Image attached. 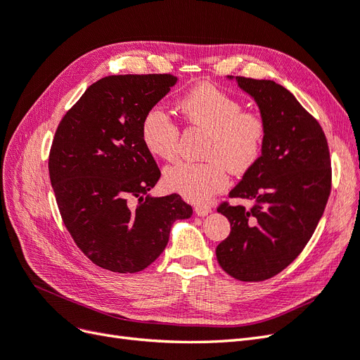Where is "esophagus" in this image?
Returning <instances> with one entry per match:
<instances>
[{
  "mask_svg": "<svg viewBox=\"0 0 360 360\" xmlns=\"http://www.w3.org/2000/svg\"><path fill=\"white\" fill-rule=\"evenodd\" d=\"M193 210L198 216H207L209 213H212V207L209 204H197L193 207Z\"/></svg>",
  "mask_w": 360,
  "mask_h": 360,
  "instance_id": "obj_1",
  "label": "esophagus"
}]
</instances>
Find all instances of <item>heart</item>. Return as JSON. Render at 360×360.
<instances>
[{"mask_svg":"<svg viewBox=\"0 0 360 360\" xmlns=\"http://www.w3.org/2000/svg\"><path fill=\"white\" fill-rule=\"evenodd\" d=\"M186 123L207 130L205 162L180 160L163 171V184L184 200L201 202L228 186L226 168L240 174L258 160L266 138L259 114L213 84L195 85L177 103ZM179 126L160 106H151L141 122V139L150 155L174 160L179 155Z\"/></svg>","mask_w":360,"mask_h":360,"instance_id":"obj_1","label":"heart"}]
</instances>
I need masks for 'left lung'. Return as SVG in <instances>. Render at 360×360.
Returning <instances> with one entry per match:
<instances>
[{"label": "left lung", "mask_w": 360, "mask_h": 360, "mask_svg": "<svg viewBox=\"0 0 360 360\" xmlns=\"http://www.w3.org/2000/svg\"><path fill=\"white\" fill-rule=\"evenodd\" d=\"M255 101L266 124L261 156L231 189L245 205L221 204L231 233L216 248L238 281H264L291 264L309 242L330 193V156L321 126L284 86L228 76Z\"/></svg>", "instance_id": "left-lung-1"}]
</instances>
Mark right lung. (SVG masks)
<instances>
[{"instance_id":"1","label":"right lung","mask_w":360,"mask_h":360,"mask_svg":"<svg viewBox=\"0 0 360 360\" xmlns=\"http://www.w3.org/2000/svg\"><path fill=\"white\" fill-rule=\"evenodd\" d=\"M177 81L172 75L106 76L85 90L53 136L49 177L63 222L102 269H146L167 248L172 224L192 216L180 195H150L160 171L141 139L143 117ZM132 196L136 205L128 202Z\"/></svg>"}]
</instances>
